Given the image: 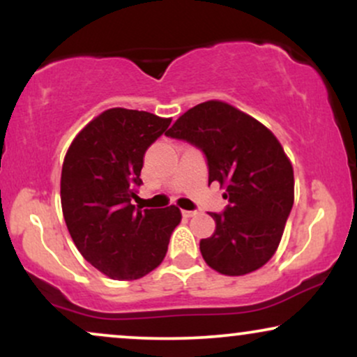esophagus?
<instances>
[{
	"instance_id": "esophagus-1",
	"label": "esophagus",
	"mask_w": 357,
	"mask_h": 357,
	"mask_svg": "<svg viewBox=\"0 0 357 357\" xmlns=\"http://www.w3.org/2000/svg\"><path fill=\"white\" fill-rule=\"evenodd\" d=\"M181 213H183L184 218H191V216L196 215V211H190V210H183Z\"/></svg>"
}]
</instances>
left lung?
<instances>
[{"mask_svg":"<svg viewBox=\"0 0 357 357\" xmlns=\"http://www.w3.org/2000/svg\"><path fill=\"white\" fill-rule=\"evenodd\" d=\"M198 147L208 184L220 183L227 208L210 213L216 228L199 241L208 265L223 275H245L273 257L294 204V169L264 124L220 100L184 112L166 132Z\"/></svg>","mask_w":357,"mask_h":357,"instance_id":"8db88e82","label":"left lung"}]
</instances>
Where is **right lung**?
<instances>
[{"mask_svg": "<svg viewBox=\"0 0 357 357\" xmlns=\"http://www.w3.org/2000/svg\"><path fill=\"white\" fill-rule=\"evenodd\" d=\"M171 119L109 109L73 139L61 167V210L82 257L114 280H136L165 260L181 221L176 206L132 204L144 154Z\"/></svg>", "mask_w": 357, "mask_h": 357, "instance_id": "right-lung-1", "label": "right lung"}]
</instances>
